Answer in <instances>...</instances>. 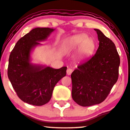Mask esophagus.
Returning <instances> with one entry per match:
<instances>
[{"mask_svg":"<svg viewBox=\"0 0 130 130\" xmlns=\"http://www.w3.org/2000/svg\"><path fill=\"white\" fill-rule=\"evenodd\" d=\"M72 69H71V68H68L67 70V74L68 75H70L72 74Z\"/></svg>","mask_w":130,"mask_h":130,"instance_id":"1","label":"esophagus"}]
</instances>
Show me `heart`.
Here are the masks:
<instances>
[{
	"label": "heart",
	"instance_id": "1",
	"mask_svg": "<svg viewBox=\"0 0 130 130\" xmlns=\"http://www.w3.org/2000/svg\"><path fill=\"white\" fill-rule=\"evenodd\" d=\"M65 46L69 49H74L79 46L78 55L81 59L88 57L92 54L95 48V42L92 38H88L85 34L76 35L68 40Z\"/></svg>",
	"mask_w": 130,
	"mask_h": 130
}]
</instances>
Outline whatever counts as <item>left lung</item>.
Wrapping results in <instances>:
<instances>
[{
	"instance_id": "1",
	"label": "left lung",
	"mask_w": 130,
	"mask_h": 130,
	"mask_svg": "<svg viewBox=\"0 0 130 130\" xmlns=\"http://www.w3.org/2000/svg\"><path fill=\"white\" fill-rule=\"evenodd\" d=\"M94 30L100 42L95 54L78 65L71 74L72 99L83 107L103 102L119 75L120 58L116 45L101 30Z\"/></svg>"
}]
</instances>
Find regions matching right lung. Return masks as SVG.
Segmentation results:
<instances>
[{"label": "right lung", "instance_id": "right-lung-1", "mask_svg": "<svg viewBox=\"0 0 130 130\" xmlns=\"http://www.w3.org/2000/svg\"><path fill=\"white\" fill-rule=\"evenodd\" d=\"M54 30L49 28L33 29L17 42L10 54L9 79L18 97L31 105L41 106L47 103L55 86L67 74L66 67L54 69L30 62L32 49Z\"/></svg>", "mask_w": 130, "mask_h": 130}]
</instances>
